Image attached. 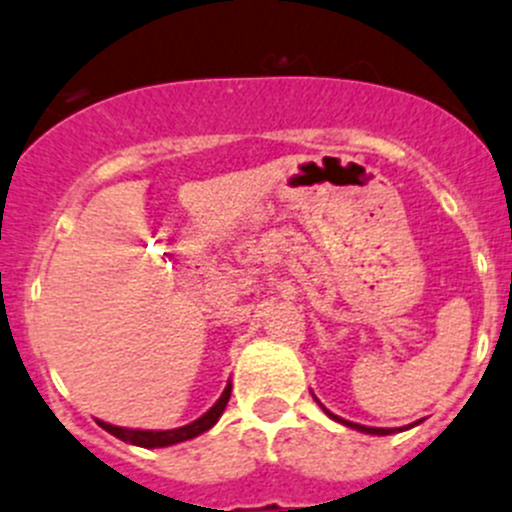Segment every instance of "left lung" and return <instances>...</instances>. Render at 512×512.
Segmentation results:
<instances>
[{
    "instance_id": "8db88e82",
    "label": "left lung",
    "mask_w": 512,
    "mask_h": 512,
    "mask_svg": "<svg viewBox=\"0 0 512 512\" xmlns=\"http://www.w3.org/2000/svg\"><path fill=\"white\" fill-rule=\"evenodd\" d=\"M317 400V398H315ZM317 403H320V400H317ZM322 408V405H320ZM325 410L327 415H330L332 420H337V423H342V425H347V428H352V430H360V433H367V435H390V433H395L393 428H367V425H357V423H350V420H342V418H337V415H332L330 410L327 408H322Z\"/></svg>"
}]
</instances>
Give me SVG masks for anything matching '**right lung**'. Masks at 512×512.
<instances>
[{
  "label": "right lung",
  "mask_w": 512,
  "mask_h": 512,
  "mask_svg": "<svg viewBox=\"0 0 512 512\" xmlns=\"http://www.w3.org/2000/svg\"><path fill=\"white\" fill-rule=\"evenodd\" d=\"M230 393H232V382H227L225 393L220 395V400H217V403L212 405V408L207 410L202 418H197L195 423L182 425V428H175V430H130V428H119V425L102 423V420H97V423H99V428H104L107 433H112L114 438L124 440V443L140 445V448H167V445L185 443V440H192V438H197V435L207 433V430H210L212 425L220 420V415L225 413Z\"/></svg>",
  "instance_id": "1"
}]
</instances>
